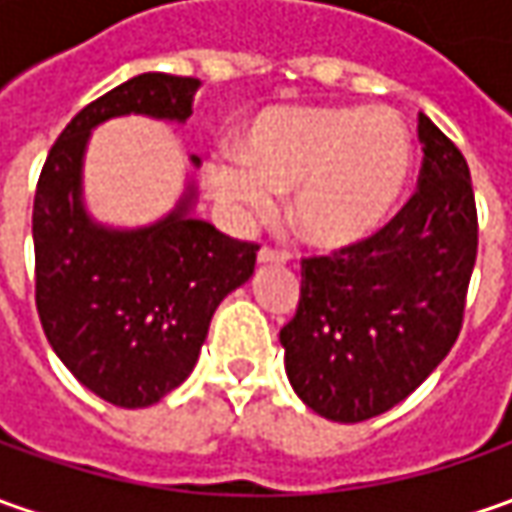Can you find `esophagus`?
Here are the masks:
<instances>
[{"label": "esophagus", "mask_w": 512, "mask_h": 512, "mask_svg": "<svg viewBox=\"0 0 512 512\" xmlns=\"http://www.w3.org/2000/svg\"><path fill=\"white\" fill-rule=\"evenodd\" d=\"M287 259H290V253L282 250V247L265 245L259 250V262H287Z\"/></svg>", "instance_id": "esophagus-1"}]
</instances>
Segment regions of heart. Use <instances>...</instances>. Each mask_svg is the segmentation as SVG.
I'll return each mask as SVG.
<instances>
[{
    "label": "heart",
    "mask_w": 512,
    "mask_h": 512,
    "mask_svg": "<svg viewBox=\"0 0 512 512\" xmlns=\"http://www.w3.org/2000/svg\"><path fill=\"white\" fill-rule=\"evenodd\" d=\"M239 165L210 185L245 216L290 193V222L316 247L362 242L387 222L410 173V136L390 108H267L236 142Z\"/></svg>",
    "instance_id": "obj_1"
}]
</instances>
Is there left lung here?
Masks as SVG:
<instances>
[{
	"label": "left lung",
	"mask_w": 512,
	"mask_h": 512,
	"mask_svg": "<svg viewBox=\"0 0 512 512\" xmlns=\"http://www.w3.org/2000/svg\"><path fill=\"white\" fill-rule=\"evenodd\" d=\"M419 187L362 242L302 259V296L282 327L299 399L333 422H364L407 399L459 339L479 253L462 150L419 113Z\"/></svg>",
	"instance_id": "obj_1"
}]
</instances>
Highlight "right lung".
Wrapping results in <instances>:
<instances>
[{
  "label": "right lung",
  "mask_w": 512,
  "mask_h": 512,
  "mask_svg": "<svg viewBox=\"0 0 512 512\" xmlns=\"http://www.w3.org/2000/svg\"><path fill=\"white\" fill-rule=\"evenodd\" d=\"M199 79L142 73L108 90L53 142L33 196L36 310L70 373L116 407H148L185 382L210 319L256 267V242L190 219L193 190L159 225L105 230L79 199L90 128L122 113L185 122Z\"/></svg>",
  "instance_id": "1"
}]
</instances>
